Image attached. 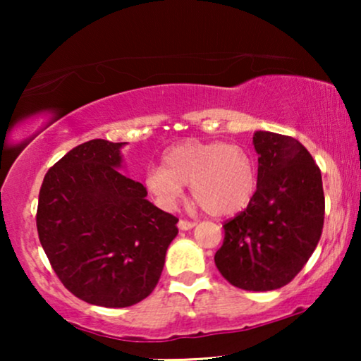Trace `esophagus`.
Here are the masks:
<instances>
[{
    "label": "esophagus",
    "mask_w": 361,
    "mask_h": 361,
    "mask_svg": "<svg viewBox=\"0 0 361 361\" xmlns=\"http://www.w3.org/2000/svg\"><path fill=\"white\" fill-rule=\"evenodd\" d=\"M177 226H179V230L185 231V230H190V228H194V226H195V221H189V220H179V224H177Z\"/></svg>",
    "instance_id": "obj_1"
}]
</instances>
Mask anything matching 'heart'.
Segmentation results:
<instances>
[{
    "instance_id": "heart-1",
    "label": "heart",
    "mask_w": 361,
    "mask_h": 361,
    "mask_svg": "<svg viewBox=\"0 0 361 361\" xmlns=\"http://www.w3.org/2000/svg\"><path fill=\"white\" fill-rule=\"evenodd\" d=\"M164 166H149L145 185L164 210H176L184 199V185L192 197L215 216H230L246 209L256 190L253 157L235 142L187 140L169 147Z\"/></svg>"
}]
</instances>
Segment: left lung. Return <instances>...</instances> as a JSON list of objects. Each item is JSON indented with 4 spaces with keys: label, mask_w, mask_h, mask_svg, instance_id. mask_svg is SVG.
<instances>
[{
    "label": "left lung",
    "mask_w": 361,
    "mask_h": 361,
    "mask_svg": "<svg viewBox=\"0 0 361 361\" xmlns=\"http://www.w3.org/2000/svg\"><path fill=\"white\" fill-rule=\"evenodd\" d=\"M258 184L248 207L224 225L215 264L230 284L274 290L290 283L317 246L324 226L322 174L290 136L255 131Z\"/></svg>",
    "instance_id": "left-lung-1"
}]
</instances>
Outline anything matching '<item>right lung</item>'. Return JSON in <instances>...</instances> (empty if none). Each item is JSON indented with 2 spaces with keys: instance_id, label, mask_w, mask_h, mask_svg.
<instances>
[{
  "instance_id": "obj_1",
  "label": "right lung",
  "mask_w": 361,
  "mask_h": 361,
  "mask_svg": "<svg viewBox=\"0 0 361 361\" xmlns=\"http://www.w3.org/2000/svg\"><path fill=\"white\" fill-rule=\"evenodd\" d=\"M125 145H78L47 171L39 192L37 233L52 269L73 295L102 307L146 299L179 233V220L120 172Z\"/></svg>"
}]
</instances>
